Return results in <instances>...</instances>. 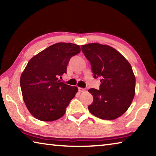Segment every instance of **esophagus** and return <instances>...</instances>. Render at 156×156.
<instances>
[{"label":"esophagus","instance_id":"esophagus-1","mask_svg":"<svg viewBox=\"0 0 156 156\" xmlns=\"http://www.w3.org/2000/svg\"><path fill=\"white\" fill-rule=\"evenodd\" d=\"M78 91H79V92H83V91H85V89L82 88V87H79L78 88Z\"/></svg>","mask_w":156,"mask_h":156}]
</instances>
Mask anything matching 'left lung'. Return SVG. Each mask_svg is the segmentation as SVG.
<instances>
[{"mask_svg":"<svg viewBox=\"0 0 156 156\" xmlns=\"http://www.w3.org/2000/svg\"><path fill=\"white\" fill-rule=\"evenodd\" d=\"M91 64L94 78H100L98 90L89 89L94 98L88 109L103 120H114L130 107L135 96L136 78L131 66L120 53L109 45L90 43L81 46Z\"/></svg>","mask_w":156,"mask_h":156,"instance_id":"1","label":"left lung"}]
</instances>
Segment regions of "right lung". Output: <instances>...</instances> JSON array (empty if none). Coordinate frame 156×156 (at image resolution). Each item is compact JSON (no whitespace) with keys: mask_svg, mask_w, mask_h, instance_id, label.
<instances>
[{"mask_svg":"<svg viewBox=\"0 0 156 156\" xmlns=\"http://www.w3.org/2000/svg\"><path fill=\"white\" fill-rule=\"evenodd\" d=\"M80 52L79 45L58 43L47 47L28 62L20 77L23 100L31 114L42 121H54L64 115L78 91L60 81L71 58Z\"/></svg>","mask_w":156,"mask_h":156,"instance_id":"obj_1","label":"right lung"}]
</instances>
